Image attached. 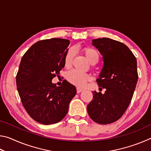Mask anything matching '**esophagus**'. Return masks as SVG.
<instances>
[{
  "label": "esophagus",
  "instance_id": "obj_1",
  "mask_svg": "<svg viewBox=\"0 0 151 151\" xmlns=\"http://www.w3.org/2000/svg\"><path fill=\"white\" fill-rule=\"evenodd\" d=\"M82 91H83V89H81V88H78V87L76 88V93H81Z\"/></svg>",
  "mask_w": 151,
  "mask_h": 151
}]
</instances>
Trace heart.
<instances>
[{"mask_svg":"<svg viewBox=\"0 0 151 151\" xmlns=\"http://www.w3.org/2000/svg\"><path fill=\"white\" fill-rule=\"evenodd\" d=\"M82 52H83V54L85 55L86 58H87V60L91 64L94 63H96L98 62L99 55L98 52H97L95 49L90 47H85L82 49ZM73 57V50L70 49L67 52H66L65 57V60H64V63H65V67H70L71 65H72ZM67 79L70 83L73 84V85L77 86H80V87H83V86L86 85V83H87L88 81L91 80V77L90 75H88V74L83 73L79 72L78 70H73L68 73L67 75Z\"/></svg>","mask_w":151,"mask_h":151,"instance_id":"b5f03b06","label":"heart"}]
</instances>
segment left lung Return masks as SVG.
<instances>
[{"instance_id":"8db88e82","label":"left lung","mask_w":151,"mask_h":151,"mask_svg":"<svg viewBox=\"0 0 151 151\" xmlns=\"http://www.w3.org/2000/svg\"><path fill=\"white\" fill-rule=\"evenodd\" d=\"M92 45L103 56V66L96 82L106 91L93 92L87 112L96 123L111 124L123 115L131 103L139 78L137 59L127 46L109 38L92 40Z\"/></svg>"}]
</instances>
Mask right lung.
<instances>
[{
    "instance_id": "right-lung-1",
    "label": "right lung",
    "mask_w": 151,
    "mask_h": 151,
    "mask_svg": "<svg viewBox=\"0 0 151 151\" xmlns=\"http://www.w3.org/2000/svg\"><path fill=\"white\" fill-rule=\"evenodd\" d=\"M68 40L50 39L32 45L22 57L17 75V86L24 109L31 118L40 124L60 121L68 111L76 87L64 80L62 85L52 83L65 67Z\"/></svg>"
}]
</instances>
